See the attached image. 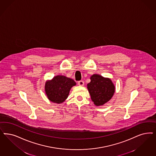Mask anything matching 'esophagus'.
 Returning a JSON list of instances; mask_svg holds the SVG:
<instances>
[{
  "instance_id": "1",
  "label": "esophagus",
  "mask_w": 156,
  "mask_h": 156,
  "mask_svg": "<svg viewBox=\"0 0 156 156\" xmlns=\"http://www.w3.org/2000/svg\"><path fill=\"white\" fill-rule=\"evenodd\" d=\"M78 84L80 86H83V85H84V82H83V81H78Z\"/></svg>"
}]
</instances>
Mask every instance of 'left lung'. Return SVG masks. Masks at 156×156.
I'll return each instance as SVG.
<instances>
[{
	"mask_svg": "<svg viewBox=\"0 0 156 156\" xmlns=\"http://www.w3.org/2000/svg\"><path fill=\"white\" fill-rule=\"evenodd\" d=\"M91 81L87 84V89L91 100L97 105H102L111 99L115 92V86L109 78L94 74L90 77Z\"/></svg>",
	"mask_w": 156,
	"mask_h": 156,
	"instance_id": "left-lung-1",
	"label": "left lung"
}]
</instances>
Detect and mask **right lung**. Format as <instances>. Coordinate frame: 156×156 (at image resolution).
Masks as SVG:
<instances>
[{
    "instance_id": "add662e5",
    "label": "right lung",
    "mask_w": 156,
    "mask_h": 156,
    "mask_svg": "<svg viewBox=\"0 0 156 156\" xmlns=\"http://www.w3.org/2000/svg\"><path fill=\"white\" fill-rule=\"evenodd\" d=\"M75 81L65 76L58 75L45 83V93L49 100L55 103H62L68 97L70 89L75 86Z\"/></svg>"
}]
</instances>
